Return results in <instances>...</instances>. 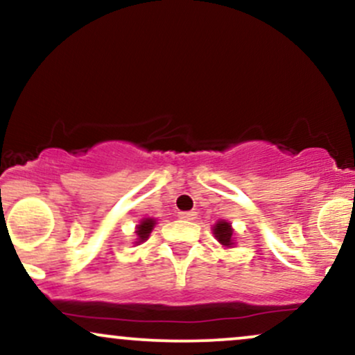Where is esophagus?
Here are the masks:
<instances>
[{"label": "esophagus", "mask_w": 355, "mask_h": 355, "mask_svg": "<svg viewBox=\"0 0 355 355\" xmlns=\"http://www.w3.org/2000/svg\"><path fill=\"white\" fill-rule=\"evenodd\" d=\"M178 217H180L182 220H193L195 217H197V214H195V211H180V214H178Z\"/></svg>", "instance_id": "obj_1"}]
</instances>
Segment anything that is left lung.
I'll use <instances>...</instances> for the list:
<instances>
[{
    "label": "left lung",
    "mask_w": 355,
    "mask_h": 355,
    "mask_svg": "<svg viewBox=\"0 0 355 355\" xmlns=\"http://www.w3.org/2000/svg\"><path fill=\"white\" fill-rule=\"evenodd\" d=\"M214 234L215 237L222 245L230 247L232 245V229H230V223L227 222H218L217 225L214 227Z\"/></svg>",
    "instance_id": "1"
}]
</instances>
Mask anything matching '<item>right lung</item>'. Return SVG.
Masks as SVG:
<instances>
[{
	"instance_id": "obj_1",
	"label": "right lung",
	"mask_w": 355,
	"mask_h": 355,
	"mask_svg": "<svg viewBox=\"0 0 355 355\" xmlns=\"http://www.w3.org/2000/svg\"><path fill=\"white\" fill-rule=\"evenodd\" d=\"M153 225H155V220L153 218H146V220H144V222L140 223V225H138V229H137L138 242H144V240L148 239V235H150V232H152Z\"/></svg>"
}]
</instances>
